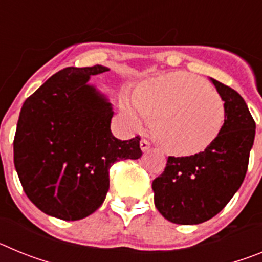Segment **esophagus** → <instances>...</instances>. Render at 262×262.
Segmentation results:
<instances>
[{
  "instance_id": "esophagus-1",
  "label": "esophagus",
  "mask_w": 262,
  "mask_h": 262,
  "mask_svg": "<svg viewBox=\"0 0 262 262\" xmlns=\"http://www.w3.org/2000/svg\"><path fill=\"white\" fill-rule=\"evenodd\" d=\"M149 147H151V143L148 142L147 139H143V140H140V148H142V151L145 152L149 149Z\"/></svg>"
}]
</instances>
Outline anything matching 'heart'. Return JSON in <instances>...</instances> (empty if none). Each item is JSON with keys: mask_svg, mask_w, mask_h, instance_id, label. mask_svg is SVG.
Here are the masks:
<instances>
[{"mask_svg": "<svg viewBox=\"0 0 262 262\" xmlns=\"http://www.w3.org/2000/svg\"><path fill=\"white\" fill-rule=\"evenodd\" d=\"M122 108L138 128L155 117V136L165 151L177 156L209 147L226 117L221 94L205 80L185 72L148 80L135 96L122 97Z\"/></svg>", "mask_w": 262, "mask_h": 262, "instance_id": "heart-1", "label": "heart"}]
</instances>
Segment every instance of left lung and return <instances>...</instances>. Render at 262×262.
Returning <instances> with one entry per match:
<instances>
[{
	"label": "left lung",
	"mask_w": 262,
	"mask_h": 262,
	"mask_svg": "<svg viewBox=\"0 0 262 262\" xmlns=\"http://www.w3.org/2000/svg\"><path fill=\"white\" fill-rule=\"evenodd\" d=\"M224 101L221 133L200 154L169 156L164 172L155 178V206L176 224H200L226 207L244 181L256 123L236 90L210 78Z\"/></svg>",
	"instance_id": "8db88e82"
}]
</instances>
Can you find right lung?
I'll list each match as a JSON object with an SVG mask.
<instances>
[{
    "label": "right lung",
    "mask_w": 262,
    "mask_h": 262,
    "mask_svg": "<svg viewBox=\"0 0 262 262\" xmlns=\"http://www.w3.org/2000/svg\"><path fill=\"white\" fill-rule=\"evenodd\" d=\"M103 66L68 68L51 76L25 101L14 136V165L23 190L40 211L80 221L102 205L108 170L142 156L140 138L111 134L113 107L88 84Z\"/></svg>",
    "instance_id": "right-lung-1"
}]
</instances>
